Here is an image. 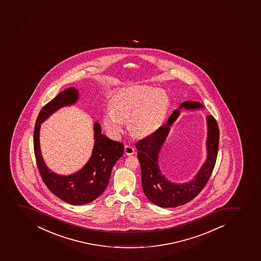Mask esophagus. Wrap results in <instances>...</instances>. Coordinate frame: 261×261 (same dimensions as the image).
Segmentation results:
<instances>
[{"label":"esophagus","instance_id":"obj_1","mask_svg":"<svg viewBox=\"0 0 261 261\" xmlns=\"http://www.w3.org/2000/svg\"><path fill=\"white\" fill-rule=\"evenodd\" d=\"M124 151H125V153H126V155H132V154L135 153V149L133 147L132 145H125Z\"/></svg>","mask_w":261,"mask_h":261}]
</instances>
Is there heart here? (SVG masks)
<instances>
[{"label":"heart","mask_w":261,"mask_h":261,"mask_svg":"<svg viewBox=\"0 0 261 261\" xmlns=\"http://www.w3.org/2000/svg\"><path fill=\"white\" fill-rule=\"evenodd\" d=\"M169 98L161 89L134 86L121 89L110 100V109L102 117L105 128L119 135L127 120L128 128L136 136H147L164 123Z\"/></svg>","instance_id":"1"}]
</instances>
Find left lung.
<instances>
[{
    "mask_svg": "<svg viewBox=\"0 0 261 261\" xmlns=\"http://www.w3.org/2000/svg\"><path fill=\"white\" fill-rule=\"evenodd\" d=\"M182 108L186 110H197L204 106L200 102L194 101L183 102L178 110L173 111L164 126H160L153 134L136 144L141 169L143 191L150 201L163 208L182 205L194 199L209 180L218 156L219 128L215 118L213 116H206L207 158L199 172L193 180L180 184L169 181L163 175L159 165V152L169 135L170 126L177 119L180 110Z\"/></svg>",
    "mask_w": 261,
    "mask_h": 261,
    "instance_id": "obj_1",
    "label": "left lung"
}]
</instances>
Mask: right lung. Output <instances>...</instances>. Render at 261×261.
<instances>
[{
	"label": "right lung",
	"mask_w": 261,
	"mask_h": 261,
	"mask_svg": "<svg viewBox=\"0 0 261 261\" xmlns=\"http://www.w3.org/2000/svg\"><path fill=\"white\" fill-rule=\"evenodd\" d=\"M78 98V90L73 86L60 92L54 99L43 106L38 114L33 136L36 162L43 182L52 194L63 201L74 205L88 204L105 192L110 181L112 168L123 155L124 151L122 143L114 141L102 135L100 124L95 122V141L92 156L82 169L70 175H57L48 169L41 153V123L60 108L74 105Z\"/></svg>",
	"instance_id": "1"
}]
</instances>
